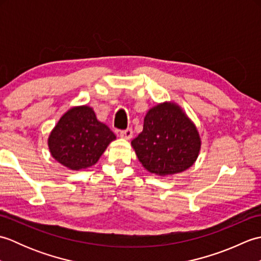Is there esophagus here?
<instances>
[{
  "instance_id": "esophagus-1",
  "label": "esophagus",
  "mask_w": 261,
  "mask_h": 261,
  "mask_svg": "<svg viewBox=\"0 0 261 261\" xmlns=\"http://www.w3.org/2000/svg\"><path fill=\"white\" fill-rule=\"evenodd\" d=\"M132 135H134V131H132L131 127H127V129L122 130V131L120 132V136H121L122 138H124V139H126V140L131 139Z\"/></svg>"
}]
</instances>
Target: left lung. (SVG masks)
<instances>
[{"mask_svg": "<svg viewBox=\"0 0 261 261\" xmlns=\"http://www.w3.org/2000/svg\"><path fill=\"white\" fill-rule=\"evenodd\" d=\"M131 145L143 167L166 176L191 167L198 156L201 139L195 125L177 105L164 103L148 111L143 130Z\"/></svg>", "mask_w": 261, "mask_h": 261, "instance_id": "obj_1", "label": "left lung"}]
</instances>
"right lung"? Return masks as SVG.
Segmentation results:
<instances>
[{
	"mask_svg": "<svg viewBox=\"0 0 261 261\" xmlns=\"http://www.w3.org/2000/svg\"><path fill=\"white\" fill-rule=\"evenodd\" d=\"M114 139L115 135L96 119L92 108L79 107L60 118L49 136L48 146L57 162L79 170L96 164Z\"/></svg>",
	"mask_w": 261,
	"mask_h": 261,
	"instance_id": "add662e5",
	"label": "right lung"
}]
</instances>
